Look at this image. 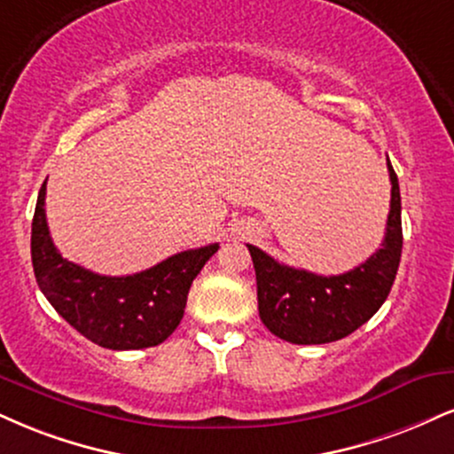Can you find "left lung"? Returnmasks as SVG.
<instances>
[{
	"label": "left lung",
	"instance_id": "left-lung-1",
	"mask_svg": "<svg viewBox=\"0 0 454 454\" xmlns=\"http://www.w3.org/2000/svg\"><path fill=\"white\" fill-rule=\"evenodd\" d=\"M391 209L385 241L376 254L345 275L279 264L266 251L247 245L258 281L260 319L275 336L292 345H325L362 327L383 307L402 258V199L397 175L387 158Z\"/></svg>",
	"mask_w": 454,
	"mask_h": 454
}]
</instances>
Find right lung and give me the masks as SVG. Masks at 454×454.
Returning <instances> with one entry per match:
<instances>
[{
    "label": "right lung",
    "mask_w": 454,
    "mask_h": 454,
    "mask_svg": "<svg viewBox=\"0 0 454 454\" xmlns=\"http://www.w3.org/2000/svg\"><path fill=\"white\" fill-rule=\"evenodd\" d=\"M46 182L31 223L35 281L54 310L90 342L112 351H133L165 342L184 317L192 281L220 249H188L152 269L127 277H106L65 260L46 223Z\"/></svg>",
    "instance_id": "1"
}]
</instances>
